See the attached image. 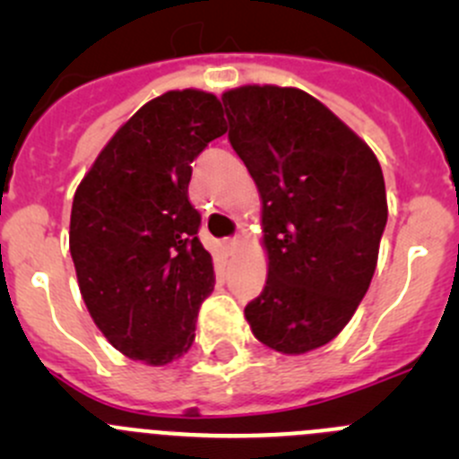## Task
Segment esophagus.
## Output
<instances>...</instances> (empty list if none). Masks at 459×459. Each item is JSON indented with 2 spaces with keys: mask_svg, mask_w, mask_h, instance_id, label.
I'll use <instances>...</instances> for the list:
<instances>
[{
  "mask_svg": "<svg viewBox=\"0 0 459 459\" xmlns=\"http://www.w3.org/2000/svg\"><path fill=\"white\" fill-rule=\"evenodd\" d=\"M239 239L238 238H233V239H226V248H229V251H238L239 248Z\"/></svg>",
  "mask_w": 459,
  "mask_h": 459,
  "instance_id": "esophagus-1",
  "label": "esophagus"
}]
</instances>
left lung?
Wrapping results in <instances>:
<instances>
[{
  "label": "left lung",
  "instance_id": "obj_1",
  "mask_svg": "<svg viewBox=\"0 0 459 459\" xmlns=\"http://www.w3.org/2000/svg\"><path fill=\"white\" fill-rule=\"evenodd\" d=\"M229 140L262 197L266 286L244 316L284 355L328 344L351 322L377 266L388 206L368 143L299 88L221 95Z\"/></svg>",
  "mask_w": 459,
  "mask_h": 459
}]
</instances>
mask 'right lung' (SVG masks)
Masks as SVG:
<instances>
[{
    "mask_svg": "<svg viewBox=\"0 0 459 459\" xmlns=\"http://www.w3.org/2000/svg\"><path fill=\"white\" fill-rule=\"evenodd\" d=\"M224 133L212 92L169 91L110 137L77 186L68 238L82 298L126 358L166 367L195 340L215 273L188 202L191 161Z\"/></svg>",
    "mask_w": 459,
    "mask_h": 459,
    "instance_id": "obj_1",
    "label": "right lung"
}]
</instances>
